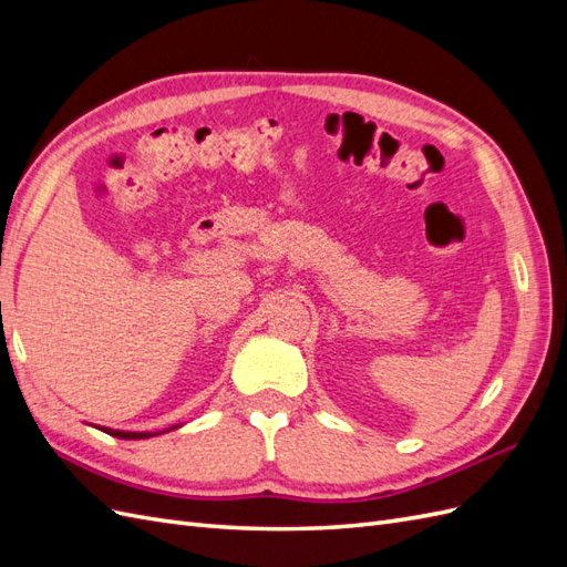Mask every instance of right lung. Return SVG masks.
I'll list each match as a JSON object with an SVG mask.
<instances>
[{
	"label": "right lung",
	"mask_w": 567,
	"mask_h": 567,
	"mask_svg": "<svg viewBox=\"0 0 567 567\" xmlns=\"http://www.w3.org/2000/svg\"><path fill=\"white\" fill-rule=\"evenodd\" d=\"M173 427H177V425H173ZM101 431L113 435V437H120V440H144V437L158 435V433H125V431H113V427H101Z\"/></svg>",
	"instance_id": "right-lung-1"
}]
</instances>
